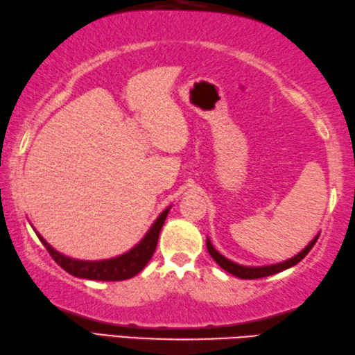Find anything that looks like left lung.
<instances>
[{
	"label": "left lung",
	"mask_w": 355,
	"mask_h": 355,
	"mask_svg": "<svg viewBox=\"0 0 355 355\" xmlns=\"http://www.w3.org/2000/svg\"><path fill=\"white\" fill-rule=\"evenodd\" d=\"M318 239H319V235H316V237H314L309 243V246H306L304 250L299 252V254L295 255L293 258L287 259V261L272 264V266H261V267H248V266H240L237 263L231 261V259L225 258L222 254H220V252H217L214 249V246L211 244L209 239H207V248H208L209 255L214 258V261L220 267H222L223 270H226L227 273H231V275H234V277H239L241 279H257V278H264V277H269V275H275L278 272H282V270L288 269V267H293L295 264H297L311 250V248L314 246V244H316Z\"/></svg>",
	"instance_id": "left-lung-1"
}]
</instances>
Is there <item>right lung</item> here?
Segmentation results:
<instances>
[{
	"mask_svg": "<svg viewBox=\"0 0 355 355\" xmlns=\"http://www.w3.org/2000/svg\"><path fill=\"white\" fill-rule=\"evenodd\" d=\"M168 211L170 208L161 212V216L156 218V222L144 235V239L141 240L135 248L120 257H115L111 259H101V261H82V259H74L62 255L60 252L54 250L50 244L39 235V232H35L37 235V239L42 241L45 249L50 252L54 261L69 275H73V277L94 281H124L135 277V275L143 270L146 264L150 261L152 255L155 254L161 227L165 222V218L168 216Z\"/></svg>",
	"mask_w": 355,
	"mask_h": 355,
	"instance_id": "right-lung-1",
	"label": "right lung"
}]
</instances>
